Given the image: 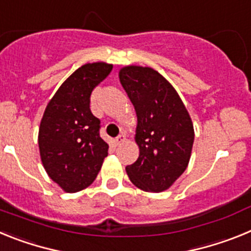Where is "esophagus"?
<instances>
[{
	"mask_svg": "<svg viewBox=\"0 0 251 251\" xmlns=\"http://www.w3.org/2000/svg\"><path fill=\"white\" fill-rule=\"evenodd\" d=\"M126 139H127L126 134H123V133H122V134H119V136L117 137V139H115V145L117 146L122 145V143H124V142H126Z\"/></svg>",
	"mask_w": 251,
	"mask_h": 251,
	"instance_id": "1",
	"label": "esophagus"
}]
</instances>
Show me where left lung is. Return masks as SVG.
Listing matches in <instances>:
<instances>
[{
	"instance_id": "obj_1",
	"label": "left lung",
	"mask_w": 251,
	"mask_h": 251,
	"mask_svg": "<svg viewBox=\"0 0 251 251\" xmlns=\"http://www.w3.org/2000/svg\"><path fill=\"white\" fill-rule=\"evenodd\" d=\"M119 80L137 114L139 157L126 171L134 186L147 192L168 190L191 158L195 130L178 93L148 66L128 65Z\"/></svg>"
}]
</instances>
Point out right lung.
I'll return each mask as SVG.
<instances>
[{
  "label": "right lung",
  "instance_id": "add662e5",
  "mask_svg": "<svg viewBox=\"0 0 251 251\" xmlns=\"http://www.w3.org/2000/svg\"><path fill=\"white\" fill-rule=\"evenodd\" d=\"M112 69L103 61L76 69L50 99L40 123L44 168L69 194L92 185L108 156L109 146L99 136L100 121L90 110V95Z\"/></svg>",
  "mask_w": 251,
  "mask_h": 251
}]
</instances>
